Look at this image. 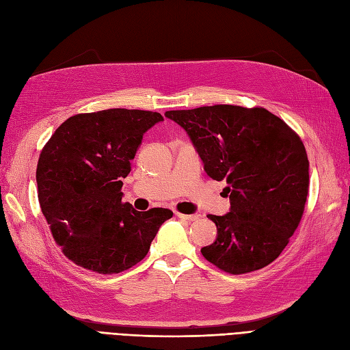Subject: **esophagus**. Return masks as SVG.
I'll list each match as a JSON object with an SVG mask.
<instances>
[{
	"label": "esophagus",
	"instance_id": "1",
	"mask_svg": "<svg viewBox=\"0 0 350 350\" xmlns=\"http://www.w3.org/2000/svg\"><path fill=\"white\" fill-rule=\"evenodd\" d=\"M175 215H176L179 219L188 220V221H193V220H197V219H198V215H184V213H179V211H176Z\"/></svg>",
	"mask_w": 350,
	"mask_h": 350
}]
</instances>
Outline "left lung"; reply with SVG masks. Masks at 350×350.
Masks as SVG:
<instances>
[{
    "label": "left lung",
    "mask_w": 350,
    "mask_h": 350,
    "mask_svg": "<svg viewBox=\"0 0 350 350\" xmlns=\"http://www.w3.org/2000/svg\"><path fill=\"white\" fill-rule=\"evenodd\" d=\"M165 116L187 131L207 175L228 184L230 210L207 216L217 238L201 248L203 257L230 274L269 266L298 228L308 196L299 135L264 108L213 105Z\"/></svg>",
    "instance_id": "8db88e82"
}]
</instances>
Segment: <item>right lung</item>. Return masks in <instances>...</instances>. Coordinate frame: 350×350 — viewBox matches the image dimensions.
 <instances>
[{"label": "right lung", "mask_w": 350, "mask_h": 350, "mask_svg": "<svg viewBox=\"0 0 350 350\" xmlns=\"http://www.w3.org/2000/svg\"><path fill=\"white\" fill-rule=\"evenodd\" d=\"M159 112L107 109L62 122L40 152L38 198L64 256L100 274L129 270L150 250L169 208L122 203V181Z\"/></svg>", "instance_id": "obj_1"}]
</instances>
